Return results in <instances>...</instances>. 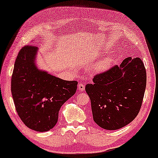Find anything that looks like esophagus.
<instances>
[{"label": "esophagus", "mask_w": 158, "mask_h": 158, "mask_svg": "<svg viewBox=\"0 0 158 158\" xmlns=\"http://www.w3.org/2000/svg\"><path fill=\"white\" fill-rule=\"evenodd\" d=\"M85 85L82 84V83H79V84L78 85V89H79V90L81 91V92L85 90Z\"/></svg>", "instance_id": "1"}]
</instances>
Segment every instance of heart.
<instances>
[{
	"instance_id": "1",
	"label": "heart",
	"mask_w": 158,
	"mask_h": 158,
	"mask_svg": "<svg viewBox=\"0 0 158 158\" xmlns=\"http://www.w3.org/2000/svg\"><path fill=\"white\" fill-rule=\"evenodd\" d=\"M113 62V59L110 56H105L102 60L98 61L97 62L90 66V71L94 74L102 73L109 69Z\"/></svg>"
}]
</instances>
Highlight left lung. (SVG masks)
<instances>
[{
  "mask_svg": "<svg viewBox=\"0 0 158 158\" xmlns=\"http://www.w3.org/2000/svg\"><path fill=\"white\" fill-rule=\"evenodd\" d=\"M146 85V69L138 57H127L119 66L96 75L85 86L95 123L115 130L132 122L140 111Z\"/></svg>",
  "mask_w": 158,
  "mask_h": 158,
  "instance_id": "1",
  "label": "left lung"
}]
</instances>
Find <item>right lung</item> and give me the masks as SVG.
Masks as SVG:
<instances>
[{
    "label": "right lung",
    "mask_w": 158,
    "mask_h": 158,
    "mask_svg": "<svg viewBox=\"0 0 158 158\" xmlns=\"http://www.w3.org/2000/svg\"><path fill=\"white\" fill-rule=\"evenodd\" d=\"M38 48L26 45L18 53L12 77V98L26 127L37 132L51 130L61 107L75 94L77 81H66L36 64Z\"/></svg>",
    "instance_id": "obj_1"
}]
</instances>
